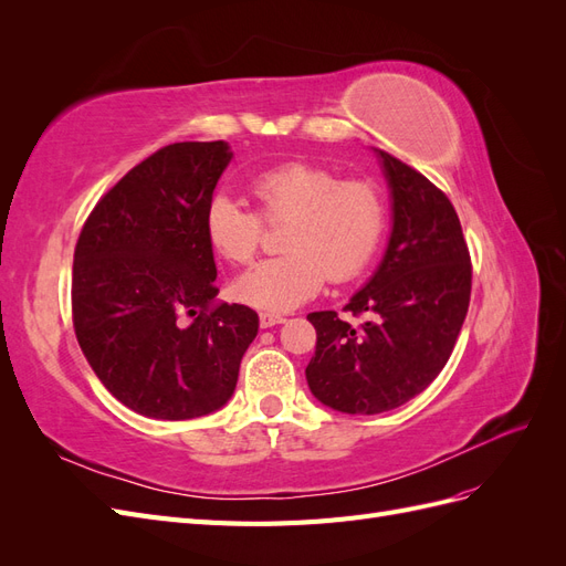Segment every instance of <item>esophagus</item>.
Returning <instances> with one entry per match:
<instances>
[{
	"label": "esophagus",
	"mask_w": 566,
	"mask_h": 566,
	"mask_svg": "<svg viewBox=\"0 0 566 566\" xmlns=\"http://www.w3.org/2000/svg\"><path fill=\"white\" fill-rule=\"evenodd\" d=\"M279 323H285V318L279 316V314H269V312L260 314V325H262V328H273V325H279Z\"/></svg>",
	"instance_id": "1"
}]
</instances>
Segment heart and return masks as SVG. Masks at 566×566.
Masks as SVG:
<instances>
[{"mask_svg":"<svg viewBox=\"0 0 566 566\" xmlns=\"http://www.w3.org/2000/svg\"><path fill=\"white\" fill-rule=\"evenodd\" d=\"M260 214L231 196L205 208V235L227 262L245 264L260 250L264 222L287 221L279 256L235 281V295L260 312L281 314L312 300L325 283L349 281L375 256L385 233V198L368 179H339L331 167L290 160L250 181Z\"/></svg>","mask_w":566,"mask_h":566,"instance_id":"b5f03b06","label":"heart"}]
</instances>
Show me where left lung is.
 Returning a JSON list of instances; mask_svg holds the SVG:
<instances>
[{
    "label": "left lung",
    "mask_w": 566,
    "mask_h": 566,
    "mask_svg": "<svg viewBox=\"0 0 566 566\" xmlns=\"http://www.w3.org/2000/svg\"><path fill=\"white\" fill-rule=\"evenodd\" d=\"M391 191V235L373 279L345 312H314L316 352L306 366L314 397L339 413L397 408L447 366L465 321L472 262L447 193L385 150H375Z\"/></svg>",
    "instance_id": "obj_1"
}]
</instances>
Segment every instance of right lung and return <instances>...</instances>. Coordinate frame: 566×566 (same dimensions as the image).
Segmentation results:
<instances>
[{"instance_id":"obj_1","label":"right lung","mask_w":566,"mask_h":566,"mask_svg":"<svg viewBox=\"0 0 566 566\" xmlns=\"http://www.w3.org/2000/svg\"><path fill=\"white\" fill-rule=\"evenodd\" d=\"M224 142H181L132 167L84 221L73 325L96 378L134 413L188 420L224 406L260 316L217 302L205 208ZM191 317V322H186Z\"/></svg>"}]
</instances>
